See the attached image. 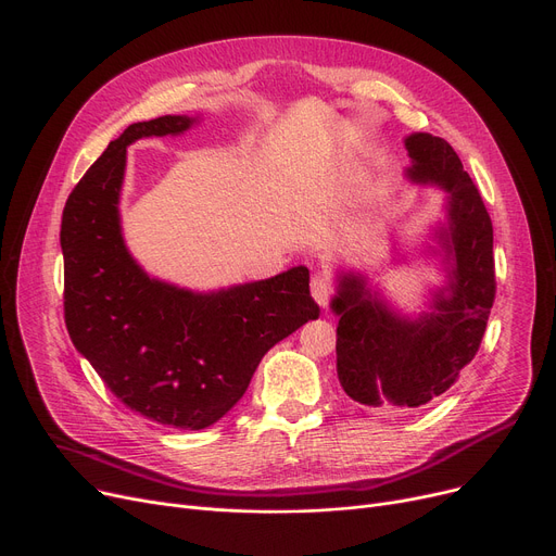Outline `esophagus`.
Returning a JSON list of instances; mask_svg holds the SVG:
<instances>
[{"instance_id": "1", "label": "esophagus", "mask_w": 556, "mask_h": 556, "mask_svg": "<svg viewBox=\"0 0 556 556\" xmlns=\"http://www.w3.org/2000/svg\"><path fill=\"white\" fill-rule=\"evenodd\" d=\"M311 295H313L317 306L325 308L329 304V300H331V283H329V279L323 277V275H315L311 279Z\"/></svg>"}]
</instances>
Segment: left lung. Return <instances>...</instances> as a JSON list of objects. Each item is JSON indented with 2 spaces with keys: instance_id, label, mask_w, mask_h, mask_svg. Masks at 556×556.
I'll use <instances>...</instances> for the list:
<instances>
[{
  "instance_id": "1",
  "label": "left lung",
  "mask_w": 556,
  "mask_h": 556,
  "mask_svg": "<svg viewBox=\"0 0 556 556\" xmlns=\"http://www.w3.org/2000/svg\"><path fill=\"white\" fill-rule=\"evenodd\" d=\"M403 143L405 180L444 191V218L419 248H394V263L432 261L442 283L405 311L365 270L336 273L338 378L346 396L371 407H419L444 394L473 361L495 298L493 227L469 173L442 137L410 132Z\"/></svg>"
}]
</instances>
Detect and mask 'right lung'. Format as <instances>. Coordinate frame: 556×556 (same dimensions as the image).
Returning <instances> with one entry per match:
<instances>
[{"label":"right lung","mask_w":556,"mask_h":556,"mask_svg":"<svg viewBox=\"0 0 556 556\" xmlns=\"http://www.w3.org/2000/svg\"><path fill=\"white\" fill-rule=\"evenodd\" d=\"M198 124L200 116L164 114L128 126L74 187L61 225L65 323L76 352L130 410L180 430L223 419L263 354L319 315L306 266L191 290L149 275L130 254L119 212L126 149Z\"/></svg>","instance_id":"right-lung-1"}]
</instances>
